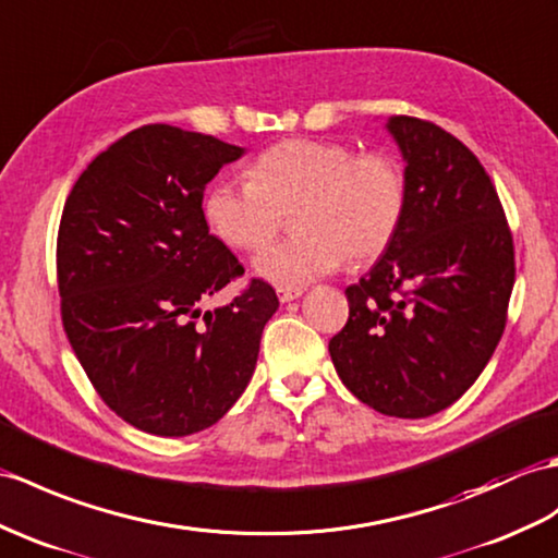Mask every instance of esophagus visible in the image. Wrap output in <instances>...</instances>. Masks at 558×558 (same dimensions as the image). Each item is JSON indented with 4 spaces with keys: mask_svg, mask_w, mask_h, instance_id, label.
Instances as JSON below:
<instances>
[{
    "mask_svg": "<svg viewBox=\"0 0 558 558\" xmlns=\"http://www.w3.org/2000/svg\"><path fill=\"white\" fill-rule=\"evenodd\" d=\"M302 292H304V288H296V290H288V288H278V300H280L282 304H288V302H294V300H300V296H302Z\"/></svg>",
    "mask_w": 558,
    "mask_h": 558,
    "instance_id": "esophagus-1",
    "label": "esophagus"
}]
</instances>
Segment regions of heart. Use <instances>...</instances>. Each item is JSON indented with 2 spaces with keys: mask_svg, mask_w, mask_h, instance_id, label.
<instances>
[{
  "mask_svg": "<svg viewBox=\"0 0 558 558\" xmlns=\"http://www.w3.org/2000/svg\"><path fill=\"white\" fill-rule=\"evenodd\" d=\"M300 209V238L268 244L254 274L296 290L352 264L378 258L407 214V178L385 151L356 154L338 140H284L258 154L247 183L220 180L204 199L214 235L254 252L276 235L284 211Z\"/></svg>",
  "mask_w": 558,
  "mask_h": 558,
  "instance_id": "1",
  "label": "heart"
}]
</instances>
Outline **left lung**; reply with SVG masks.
Returning a JSON list of instances; mask_svg holds the SVG:
<instances>
[{
    "mask_svg": "<svg viewBox=\"0 0 558 558\" xmlns=\"http://www.w3.org/2000/svg\"><path fill=\"white\" fill-rule=\"evenodd\" d=\"M404 159L407 214L368 274L344 290L347 326L330 340L340 380L395 418L454 404L507 326L513 238L475 154L442 128L390 116Z\"/></svg>",
    "mask_w": 558,
    "mask_h": 558,
    "instance_id": "1",
    "label": "left lung"
}]
</instances>
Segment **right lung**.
I'll return each mask as SVG.
<instances>
[{
    "instance_id": "1",
    "label": "right lung",
    "mask_w": 558,
    "mask_h": 558,
    "mask_svg": "<svg viewBox=\"0 0 558 558\" xmlns=\"http://www.w3.org/2000/svg\"><path fill=\"white\" fill-rule=\"evenodd\" d=\"M242 154L211 135L142 125L85 168L63 206V330L104 404L149 435L185 437L223 418L278 308L264 280L204 308L244 274L202 209L206 185Z\"/></svg>"
}]
</instances>
